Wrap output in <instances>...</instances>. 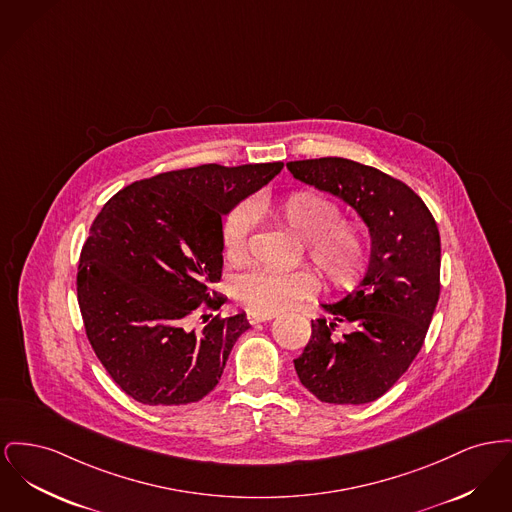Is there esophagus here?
<instances>
[{
    "label": "esophagus",
    "mask_w": 512,
    "mask_h": 512,
    "mask_svg": "<svg viewBox=\"0 0 512 512\" xmlns=\"http://www.w3.org/2000/svg\"><path fill=\"white\" fill-rule=\"evenodd\" d=\"M272 317H274V315H263V313H253V311H249V313H247V321H249L251 325L271 321Z\"/></svg>",
    "instance_id": "esophagus-1"
}]
</instances>
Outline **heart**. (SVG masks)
I'll list each match as a JSON object with an SVG mask.
<instances>
[{"instance_id": "obj_1", "label": "heart", "mask_w": 512, "mask_h": 512, "mask_svg": "<svg viewBox=\"0 0 512 512\" xmlns=\"http://www.w3.org/2000/svg\"><path fill=\"white\" fill-rule=\"evenodd\" d=\"M255 214H269L282 228L305 241L309 263L334 288L354 286L367 267V240L356 222L340 220V209L321 195L298 191L280 201H257ZM251 211L238 209L224 224V257L241 263L247 255ZM313 272L249 271L238 280L236 296L253 313L274 315L317 292Z\"/></svg>"}]
</instances>
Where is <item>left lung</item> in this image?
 I'll return each mask as SVG.
<instances>
[{"label": "left lung", "mask_w": 512, "mask_h": 512, "mask_svg": "<svg viewBox=\"0 0 512 512\" xmlns=\"http://www.w3.org/2000/svg\"><path fill=\"white\" fill-rule=\"evenodd\" d=\"M286 166L296 180L350 205L371 238L360 286L336 303H321L332 321H311V340L294 360L296 373L321 402H373L418 356L437 307L441 238L435 218L406 183L360 162L327 156ZM340 322L347 332L336 339Z\"/></svg>", "instance_id": "left-lung-1"}]
</instances>
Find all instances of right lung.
I'll list each match as a JSON object with an SVG mask.
<instances>
[{
  "label": "right lung",
  "mask_w": 512,
  "mask_h": 512,
  "mask_svg": "<svg viewBox=\"0 0 512 512\" xmlns=\"http://www.w3.org/2000/svg\"><path fill=\"white\" fill-rule=\"evenodd\" d=\"M282 162L158 174L118 191L83 245L77 298L96 358L133 400L168 408L197 402L218 385L249 329L241 311L189 329L191 315L224 298L222 216L280 174Z\"/></svg>",
  "instance_id": "obj_1"
}]
</instances>
